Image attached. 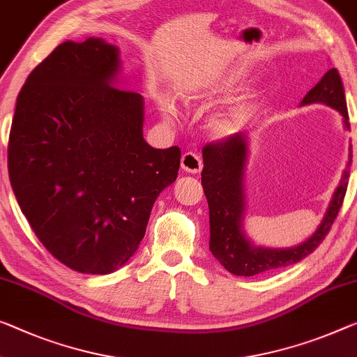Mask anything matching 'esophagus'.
<instances>
[{
  "mask_svg": "<svg viewBox=\"0 0 357 357\" xmlns=\"http://www.w3.org/2000/svg\"><path fill=\"white\" fill-rule=\"evenodd\" d=\"M182 169L188 174H199L202 169V161L196 153H185L182 156Z\"/></svg>",
  "mask_w": 357,
  "mask_h": 357,
  "instance_id": "1",
  "label": "esophagus"
}]
</instances>
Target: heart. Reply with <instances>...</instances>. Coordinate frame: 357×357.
<instances>
[{"label":"heart","instance_id":"b5f03b06","mask_svg":"<svg viewBox=\"0 0 357 357\" xmlns=\"http://www.w3.org/2000/svg\"><path fill=\"white\" fill-rule=\"evenodd\" d=\"M252 78V70L245 65H234V67L223 71L212 79H196L185 87L183 97L188 100H195L202 96H218L225 97L234 94L249 83ZM255 94H248L238 98L228 105L220 107L207 116V130L215 139H229L244 129L249 123L254 112ZM160 109L164 119L174 121L177 118L178 109L172 98L162 97L160 100Z\"/></svg>","mask_w":357,"mask_h":357}]
</instances>
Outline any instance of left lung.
<instances>
[{"label": "left lung", "mask_w": 357, "mask_h": 357, "mask_svg": "<svg viewBox=\"0 0 357 357\" xmlns=\"http://www.w3.org/2000/svg\"><path fill=\"white\" fill-rule=\"evenodd\" d=\"M311 103H322L335 109L342 114L343 128L349 130L347 98L337 68H331L317 81L300 102V107ZM249 153V137L243 132L229 137L220 144L207 145L202 150L204 169L201 172V183L209 204V249L225 270L236 276H255L276 268L294 265L311 254L324 239L338 215L347 195L349 167L353 162V148L349 145L347 167L328 201L324 217L311 236L292 248H265L257 245L244 228L248 212L244 178Z\"/></svg>", "instance_id": "8db88e82"}]
</instances>
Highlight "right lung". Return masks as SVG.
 <instances>
[{"label": "right lung", "instance_id": "obj_1", "mask_svg": "<svg viewBox=\"0 0 357 357\" xmlns=\"http://www.w3.org/2000/svg\"><path fill=\"white\" fill-rule=\"evenodd\" d=\"M119 83V47L65 41L29 75L10 126L15 199L43 245L84 274L132 259L180 167L178 146L146 144L144 96Z\"/></svg>", "mask_w": 357, "mask_h": 357}]
</instances>
